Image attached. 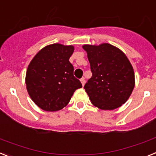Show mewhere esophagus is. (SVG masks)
<instances>
[{"label": "esophagus", "instance_id": "esophagus-1", "mask_svg": "<svg viewBox=\"0 0 156 156\" xmlns=\"http://www.w3.org/2000/svg\"><path fill=\"white\" fill-rule=\"evenodd\" d=\"M80 81H81V83H82V86H84V85H85V83H86V81H85V78H82L80 79Z\"/></svg>", "mask_w": 156, "mask_h": 156}]
</instances>
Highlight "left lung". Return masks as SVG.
<instances>
[{"instance_id":"1","label":"left lung","mask_w":156,"mask_h":156,"mask_svg":"<svg viewBox=\"0 0 156 156\" xmlns=\"http://www.w3.org/2000/svg\"><path fill=\"white\" fill-rule=\"evenodd\" d=\"M92 77L84 89L95 107L114 110L125 104L135 86L134 71L126 54L108 43L84 44Z\"/></svg>"}]
</instances>
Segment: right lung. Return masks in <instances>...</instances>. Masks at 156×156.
Masks as SVG:
<instances>
[{
  "label": "right lung",
  "mask_w": 156,
  "mask_h": 156,
  "mask_svg": "<svg viewBox=\"0 0 156 156\" xmlns=\"http://www.w3.org/2000/svg\"><path fill=\"white\" fill-rule=\"evenodd\" d=\"M73 45L52 44L39 51L30 63L26 74L28 94L37 107L46 112L61 110L70 102L82 83L74 76L69 59Z\"/></svg>",
  "instance_id": "right-lung-1"
}]
</instances>
